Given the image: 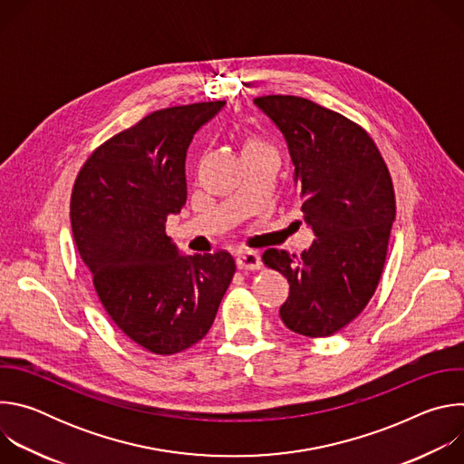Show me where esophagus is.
Listing matches in <instances>:
<instances>
[{
    "instance_id": "1",
    "label": "esophagus",
    "mask_w": 464,
    "mask_h": 464,
    "mask_svg": "<svg viewBox=\"0 0 464 464\" xmlns=\"http://www.w3.org/2000/svg\"><path fill=\"white\" fill-rule=\"evenodd\" d=\"M237 266H238V270H249V272H253V270H258L260 266H262V260H260V255L256 253V251H240V253H237Z\"/></svg>"
}]
</instances>
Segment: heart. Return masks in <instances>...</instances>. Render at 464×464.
Instances as JSON below:
<instances>
[{
    "label": "heart",
    "instance_id": "heart-1",
    "mask_svg": "<svg viewBox=\"0 0 464 464\" xmlns=\"http://www.w3.org/2000/svg\"><path fill=\"white\" fill-rule=\"evenodd\" d=\"M262 145L260 143H256V141H249V143H246V147H244V150H251V149H260ZM242 150V152H244Z\"/></svg>",
    "mask_w": 464,
    "mask_h": 464
}]
</instances>
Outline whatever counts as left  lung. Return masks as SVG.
I'll use <instances>...</instances> for the list:
<instances>
[{"label":"left lung","instance_id":"left-lung-1","mask_svg":"<svg viewBox=\"0 0 464 464\" xmlns=\"http://www.w3.org/2000/svg\"><path fill=\"white\" fill-rule=\"evenodd\" d=\"M253 102L288 145L297 200L315 237L299 256L276 247L262 255L290 283L279 314L301 336H330L365 308L380 281L394 222L391 176L367 131L347 117L294 95Z\"/></svg>","mask_w":464,"mask_h":464}]
</instances>
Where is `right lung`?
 <instances>
[{"label": "right lung", "instance_id": "add662e5", "mask_svg": "<svg viewBox=\"0 0 464 464\" xmlns=\"http://www.w3.org/2000/svg\"><path fill=\"white\" fill-rule=\"evenodd\" d=\"M226 101L158 110L101 145L72 194L77 249L108 315L154 354L200 342L237 270L227 251L183 255L165 235L187 202L185 158Z\"/></svg>", "mask_w": 464, "mask_h": 464}]
</instances>
